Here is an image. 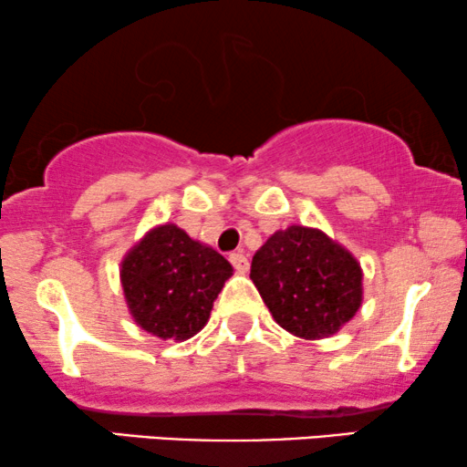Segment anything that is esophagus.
I'll return each mask as SVG.
<instances>
[{"mask_svg": "<svg viewBox=\"0 0 467 467\" xmlns=\"http://www.w3.org/2000/svg\"><path fill=\"white\" fill-rule=\"evenodd\" d=\"M229 262L234 264V268L240 272V275H244V272L248 270V259H246V255L242 251H238V253H232V255H229Z\"/></svg>", "mask_w": 467, "mask_h": 467, "instance_id": "34e87169", "label": "esophagus"}]
</instances>
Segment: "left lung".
Returning a JSON list of instances; mask_svg holds the SVG:
<instances>
[{"label":"left lung","instance_id":"obj_1","mask_svg":"<svg viewBox=\"0 0 467 467\" xmlns=\"http://www.w3.org/2000/svg\"><path fill=\"white\" fill-rule=\"evenodd\" d=\"M275 322L315 341L335 335L362 305V270L348 248L313 227L275 232L251 264Z\"/></svg>","mask_w":467,"mask_h":467}]
</instances>
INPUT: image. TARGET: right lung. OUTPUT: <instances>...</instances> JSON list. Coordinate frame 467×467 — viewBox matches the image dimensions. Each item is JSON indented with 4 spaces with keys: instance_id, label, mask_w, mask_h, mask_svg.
<instances>
[{
    "instance_id": "add662e5",
    "label": "right lung",
    "mask_w": 467,
    "mask_h": 467,
    "mask_svg": "<svg viewBox=\"0 0 467 467\" xmlns=\"http://www.w3.org/2000/svg\"><path fill=\"white\" fill-rule=\"evenodd\" d=\"M232 275L221 253L165 223L126 253L119 281L137 326L162 341H186L208 324L212 305Z\"/></svg>"
}]
</instances>
